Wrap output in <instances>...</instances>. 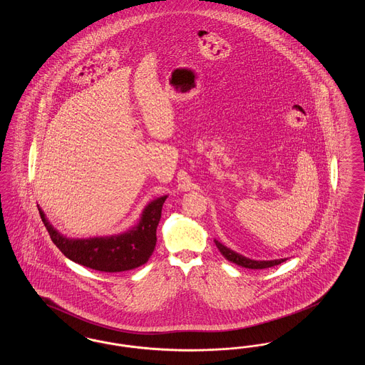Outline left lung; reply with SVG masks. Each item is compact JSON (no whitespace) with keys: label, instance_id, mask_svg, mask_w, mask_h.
Listing matches in <instances>:
<instances>
[{"label":"left lung","instance_id":"left-lung-1","mask_svg":"<svg viewBox=\"0 0 365 365\" xmlns=\"http://www.w3.org/2000/svg\"><path fill=\"white\" fill-rule=\"evenodd\" d=\"M217 249L220 250V253L226 257L227 260L231 261V262H235L237 265H241L245 268H250V269H264V268H269V267H274V265H279L280 262L286 260V259H280V260H271V261H257L250 260L247 257H245L240 253H235L234 250L228 249L227 246H225L223 243L219 242V241H215Z\"/></svg>","mask_w":365,"mask_h":365}]
</instances>
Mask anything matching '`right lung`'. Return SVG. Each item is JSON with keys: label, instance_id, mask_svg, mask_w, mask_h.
Segmentation results:
<instances>
[{"label": "right lung", "instance_id": "obj_1", "mask_svg": "<svg viewBox=\"0 0 365 365\" xmlns=\"http://www.w3.org/2000/svg\"><path fill=\"white\" fill-rule=\"evenodd\" d=\"M167 195L152 201L142 213L137 227L115 237L70 240L63 237L38 208L53 243L61 253L83 267L101 272H123L145 264L156 246V230Z\"/></svg>", "mask_w": 365, "mask_h": 365}]
</instances>
